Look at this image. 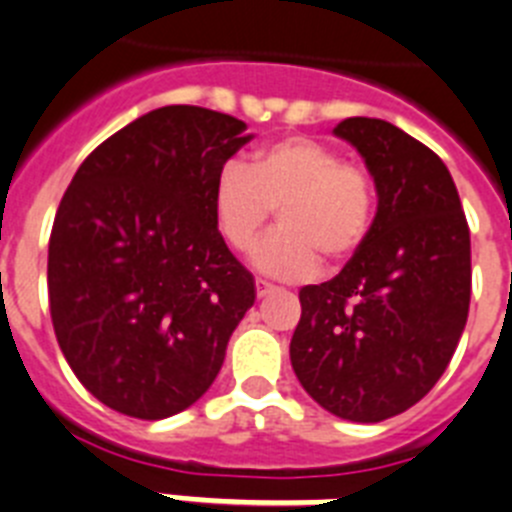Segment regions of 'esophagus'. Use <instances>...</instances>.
<instances>
[{"label": "esophagus", "instance_id": "esophagus-1", "mask_svg": "<svg viewBox=\"0 0 512 512\" xmlns=\"http://www.w3.org/2000/svg\"><path fill=\"white\" fill-rule=\"evenodd\" d=\"M255 288H257V296H268V293H273L275 291V286L273 283H268V281H262V278H257L255 281Z\"/></svg>", "mask_w": 512, "mask_h": 512}]
</instances>
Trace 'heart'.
<instances>
[{
	"instance_id": "1",
	"label": "heart",
	"mask_w": 512,
	"mask_h": 512,
	"mask_svg": "<svg viewBox=\"0 0 512 512\" xmlns=\"http://www.w3.org/2000/svg\"><path fill=\"white\" fill-rule=\"evenodd\" d=\"M278 206L281 226L252 250L275 278H306L324 262L361 250L376 211L371 177L330 146L288 136L255 151L250 167L226 162L213 185V213L234 250H247Z\"/></svg>"
}]
</instances>
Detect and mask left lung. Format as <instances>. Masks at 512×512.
I'll list each match as a JSON object with an SVG mask.
<instances>
[{"label":"left lung","mask_w":512,"mask_h":512,"mask_svg":"<svg viewBox=\"0 0 512 512\" xmlns=\"http://www.w3.org/2000/svg\"><path fill=\"white\" fill-rule=\"evenodd\" d=\"M335 136L363 157L379 208L348 265L299 291L291 366L327 412L381 422L420 402L451 363L469 317V226L448 167L410 133L348 118Z\"/></svg>","instance_id":"obj_1"}]
</instances>
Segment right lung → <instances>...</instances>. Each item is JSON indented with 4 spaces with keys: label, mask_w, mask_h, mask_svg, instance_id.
Returning <instances> with one entry per match:
<instances>
[{
    "label": "right lung",
    "mask_w": 512,
    "mask_h": 512,
    "mask_svg": "<svg viewBox=\"0 0 512 512\" xmlns=\"http://www.w3.org/2000/svg\"><path fill=\"white\" fill-rule=\"evenodd\" d=\"M226 113L167 105L84 159L48 242L53 332L110 410L162 420L219 376L255 281L221 237L213 185L252 136Z\"/></svg>",
    "instance_id": "add662e5"
}]
</instances>
